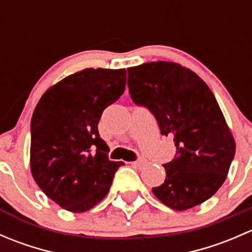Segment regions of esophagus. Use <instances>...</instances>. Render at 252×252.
<instances>
[{"instance_id": "34e87169", "label": "esophagus", "mask_w": 252, "mask_h": 252, "mask_svg": "<svg viewBox=\"0 0 252 252\" xmlns=\"http://www.w3.org/2000/svg\"><path fill=\"white\" fill-rule=\"evenodd\" d=\"M146 159H144V158H140V159H138V161H134V162H131V166L133 167H135V168H142V167L145 166V164H146Z\"/></svg>"}]
</instances>
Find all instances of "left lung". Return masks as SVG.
<instances>
[{
	"label": "left lung",
	"instance_id": "left-lung-1",
	"mask_svg": "<svg viewBox=\"0 0 252 252\" xmlns=\"http://www.w3.org/2000/svg\"><path fill=\"white\" fill-rule=\"evenodd\" d=\"M133 102L154 114L162 135L173 136L174 158L166 180L152 188L168 207L184 211L216 194L235 155V141L217 100L201 78L173 62L128 68Z\"/></svg>",
	"mask_w": 252,
	"mask_h": 252
}]
</instances>
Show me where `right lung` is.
I'll return each instance as SVG.
<instances>
[{
  "label": "right lung",
  "instance_id": "obj_1",
  "mask_svg": "<svg viewBox=\"0 0 252 252\" xmlns=\"http://www.w3.org/2000/svg\"><path fill=\"white\" fill-rule=\"evenodd\" d=\"M126 69L80 70L42 95L30 126V167L40 189L70 212H85L107 195L123 162L108 158L98 122L126 90Z\"/></svg>",
  "mask_w": 252,
  "mask_h": 252
}]
</instances>
